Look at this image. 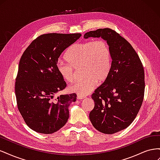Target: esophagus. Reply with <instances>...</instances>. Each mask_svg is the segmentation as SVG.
Segmentation results:
<instances>
[{
	"label": "esophagus",
	"mask_w": 160,
	"mask_h": 160,
	"mask_svg": "<svg viewBox=\"0 0 160 160\" xmlns=\"http://www.w3.org/2000/svg\"><path fill=\"white\" fill-rule=\"evenodd\" d=\"M84 98H85V97H84V96H81V95H77V99L78 100H81V99H83Z\"/></svg>",
	"instance_id": "esophagus-1"
}]
</instances>
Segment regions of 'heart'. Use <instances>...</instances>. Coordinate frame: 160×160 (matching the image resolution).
<instances>
[{"instance_id":"1","label":"heart","mask_w":160,"mask_h":160,"mask_svg":"<svg viewBox=\"0 0 160 160\" xmlns=\"http://www.w3.org/2000/svg\"><path fill=\"white\" fill-rule=\"evenodd\" d=\"M65 57L69 64L59 61L57 70L67 82H72L76 69L81 67L85 78L69 87V91L81 96L90 93L98 84L107 78L111 67V52L107 41L103 39L75 43L67 49Z\"/></svg>"}]
</instances>
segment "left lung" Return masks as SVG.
Wrapping results in <instances>:
<instances>
[{"instance_id":"left-lung-1","label":"left lung","mask_w":160,"mask_h":160,"mask_svg":"<svg viewBox=\"0 0 160 160\" xmlns=\"http://www.w3.org/2000/svg\"><path fill=\"white\" fill-rule=\"evenodd\" d=\"M83 37H101L109 45L111 70L91 95L95 106L89 119L99 132L117 133L132 123L142 106L145 90L142 63L130 43L111 28L89 31Z\"/></svg>"}]
</instances>
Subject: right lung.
Wrapping results in <instances>:
<instances>
[{
    "label": "right lung",
    "mask_w": 160,
    "mask_h": 160,
    "mask_svg": "<svg viewBox=\"0 0 160 160\" xmlns=\"http://www.w3.org/2000/svg\"><path fill=\"white\" fill-rule=\"evenodd\" d=\"M81 36L80 33L42 35L21 58L15 83L17 106L26 124L36 132L55 133L69 118V107L77 95L55 98L67 85L56 66L61 53Z\"/></svg>",
    "instance_id": "obj_1"
}]
</instances>
